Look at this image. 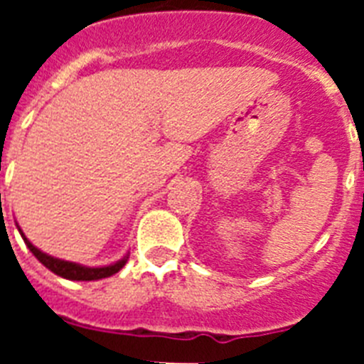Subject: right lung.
<instances>
[{"mask_svg":"<svg viewBox=\"0 0 364 364\" xmlns=\"http://www.w3.org/2000/svg\"><path fill=\"white\" fill-rule=\"evenodd\" d=\"M19 233H21V230H19ZM21 237H23V240H25V244H27L28 250L34 253V257L40 260L45 268H49L53 273H56V275H60V277H63V279H69V281H98V279L111 277V275H114V273L120 272V269L125 266V262H127V259H129V257H124V259L118 260V262H114V264L102 266V268H89V266L76 264V262H69V260L54 259V257L40 252L36 246H32L23 233H21Z\"/></svg>","mask_w":364,"mask_h":364,"instance_id":"obj_1","label":"right lung"}]
</instances>
